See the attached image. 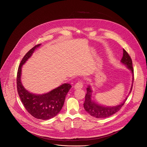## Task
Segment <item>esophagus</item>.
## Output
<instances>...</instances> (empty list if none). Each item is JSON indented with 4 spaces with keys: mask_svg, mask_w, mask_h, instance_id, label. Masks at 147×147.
<instances>
[{
    "mask_svg": "<svg viewBox=\"0 0 147 147\" xmlns=\"http://www.w3.org/2000/svg\"><path fill=\"white\" fill-rule=\"evenodd\" d=\"M82 87H83L82 82L81 81H79L74 85V89L77 90V89H81L82 88Z\"/></svg>",
    "mask_w": 147,
    "mask_h": 147,
    "instance_id": "34e87169",
    "label": "esophagus"
}]
</instances>
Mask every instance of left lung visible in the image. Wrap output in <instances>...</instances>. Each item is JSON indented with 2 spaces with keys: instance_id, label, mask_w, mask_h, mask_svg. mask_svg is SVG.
Returning a JSON list of instances; mask_svg holds the SVG:
<instances>
[{
  "instance_id": "1",
  "label": "left lung",
  "mask_w": 147,
  "mask_h": 147,
  "mask_svg": "<svg viewBox=\"0 0 147 147\" xmlns=\"http://www.w3.org/2000/svg\"><path fill=\"white\" fill-rule=\"evenodd\" d=\"M123 51V55L122 59H121V63L127 66V67L131 71L133 75V82L129 92V94H130L132 90L133 83L134 81V69L133 67L132 60L130 56L124 49ZM92 91L91 90V86H88V87L87 88V94L86 95L84 103V108L87 112H88L92 116L96 118H106L113 115L121 109V108L124 104L125 100L127 99V97L123 102L119 105H117L113 107H105L98 104L92 100Z\"/></svg>"
}]
</instances>
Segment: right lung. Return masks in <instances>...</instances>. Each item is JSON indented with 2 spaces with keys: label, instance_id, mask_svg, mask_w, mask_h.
Returning <instances> with one entry per match:
<instances>
[{
  "label": "right lung",
  "instance_id": "obj_1",
  "mask_svg": "<svg viewBox=\"0 0 147 147\" xmlns=\"http://www.w3.org/2000/svg\"><path fill=\"white\" fill-rule=\"evenodd\" d=\"M40 45H36L30 49L21 61L17 75V88L20 99L27 112L36 119L46 120L53 118L61 111L71 86L68 83L63 84L50 92L41 95L31 93L25 89L21 81L22 66Z\"/></svg>",
  "mask_w": 147,
  "mask_h": 147
}]
</instances>
